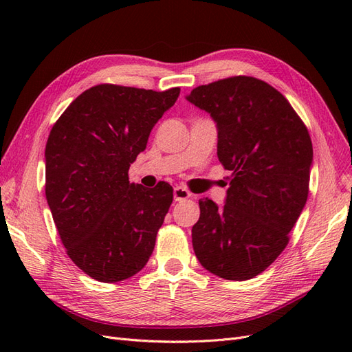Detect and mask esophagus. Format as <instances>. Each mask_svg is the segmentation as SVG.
Segmentation results:
<instances>
[{
    "label": "esophagus",
    "mask_w": 352,
    "mask_h": 352,
    "mask_svg": "<svg viewBox=\"0 0 352 352\" xmlns=\"http://www.w3.org/2000/svg\"><path fill=\"white\" fill-rule=\"evenodd\" d=\"M190 197H192V194H190L189 190L185 189L184 186H176L173 189V198H175V201H185V199H188Z\"/></svg>",
    "instance_id": "esophagus-1"
}]
</instances>
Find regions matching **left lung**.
Instances as JSON below:
<instances>
[{
  "label": "left lung",
  "instance_id": "obj_1",
  "mask_svg": "<svg viewBox=\"0 0 352 352\" xmlns=\"http://www.w3.org/2000/svg\"><path fill=\"white\" fill-rule=\"evenodd\" d=\"M186 100L214 120L219 162L232 170L225 204L199 201L195 255L219 278L251 279L279 257L305 207L310 135L283 95L255 78L202 85Z\"/></svg>",
  "mask_w": 352,
  "mask_h": 352
}]
</instances>
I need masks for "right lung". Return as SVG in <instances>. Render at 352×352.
Returning a JSON list of instances; mask_svg holds the SVG:
<instances>
[{
    "instance_id": "add662e5",
    "label": "right lung",
    "mask_w": 352,
    "mask_h": 352,
    "mask_svg": "<svg viewBox=\"0 0 352 352\" xmlns=\"http://www.w3.org/2000/svg\"><path fill=\"white\" fill-rule=\"evenodd\" d=\"M179 92L97 85L52 126L47 202L69 257L95 280L129 279L151 257L173 189L131 184L127 172Z\"/></svg>"
}]
</instances>
